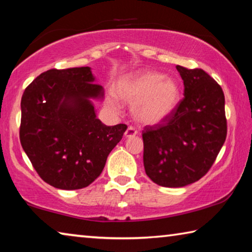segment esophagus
Instances as JSON below:
<instances>
[{
    "instance_id": "1",
    "label": "esophagus",
    "mask_w": 252,
    "mask_h": 252,
    "mask_svg": "<svg viewBox=\"0 0 252 252\" xmlns=\"http://www.w3.org/2000/svg\"><path fill=\"white\" fill-rule=\"evenodd\" d=\"M136 134H137V130H136L133 126H129L125 131V137H133Z\"/></svg>"
}]
</instances>
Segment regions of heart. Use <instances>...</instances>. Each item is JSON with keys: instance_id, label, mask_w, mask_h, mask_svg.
Returning <instances> with one entry per match:
<instances>
[{"instance_id": "heart-1", "label": "heart", "mask_w": 252, "mask_h": 252, "mask_svg": "<svg viewBox=\"0 0 252 252\" xmlns=\"http://www.w3.org/2000/svg\"><path fill=\"white\" fill-rule=\"evenodd\" d=\"M116 94L122 100L134 104L133 113L139 122L155 125L174 113L180 102L181 89L173 78L153 70H143L119 80ZM117 97H110L111 104H116Z\"/></svg>"}]
</instances>
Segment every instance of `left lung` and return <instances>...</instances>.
<instances>
[{"label": "left lung", "mask_w": 252, "mask_h": 252, "mask_svg": "<svg viewBox=\"0 0 252 252\" xmlns=\"http://www.w3.org/2000/svg\"><path fill=\"white\" fill-rule=\"evenodd\" d=\"M176 69L184 98L170 117L143 130L145 172L165 188H182L207 174L226 137L220 85L202 69Z\"/></svg>", "instance_id": "8db88e82"}]
</instances>
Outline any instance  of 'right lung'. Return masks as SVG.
I'll use <instances>...</instances> for the list:
<instances>
[{"mask_svg":"<svg viewBox=\"0 0 252 252\" xmlns=\"http://www.w3.org/2000/svg\"><path fill=\"white\" fill-rule=\"evenodd\" d=\"M104 98L89 67L50 69L21 99L20 142L44 182L61 189L88 187L121 142L125 124L106 126L92 99Z\"/></svg>","mask_w":252,"mask_h":252,"instance_id":"obj_1","label":"right lung"}]
</instances>
